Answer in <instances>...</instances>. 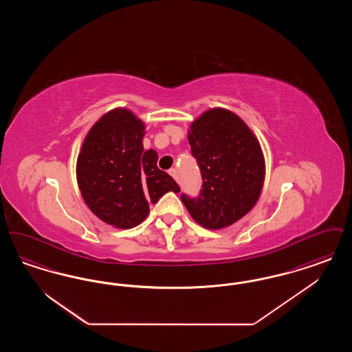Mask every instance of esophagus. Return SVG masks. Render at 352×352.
<instances>
[{"label": "esophagus", "mask_w": 352, "mask_h": 352, "mask_svg": "<svg viewBox=\"0 0 352 352\" xmlns=\"http://www.w3.org/2000/svg\"><path fill=\"white\" fill-rule=\"evenodd\" d=\"M168 174H170L175 181H178V170H177V168H170V170H168Z\"/></svg>", "instance_id": "esophagus-1"}]
</instances>
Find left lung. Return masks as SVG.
I'll return each mask as SVG.
<instances>
[{
	"label": "left lung",
	"mask_w": 352,
	"mask_h": 352,
	"mask_svg": "<svg viewBox=\"0 0 352 352\" xmlns=\"http://www.w3.org/2000/svg\"><path fill=\"white\" fill-rule=\"evenodd\" d=\"M187 138L203 184L198 198L184 194L181 199L201 227L226 228L245 217L260 198L265 178L260 142L241 118L224 108L201 113Z\"/></svg>",
	"instance_id": "left-lung-1"
}]
</instances>
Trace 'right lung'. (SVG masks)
<instances>
[{"label": "right lung", "mask_w": 352, "mask_h": 352, "mask_svg": "<svg viewBox=\"0 0 352 352\" xmlns=\"http://www.w3.org/2000/svg\"><path fill=\"white\" fill-rule=\"evenodd\" d=\"M145 124L126 108L101 116L84 138L76 179L88 208L107 224L128 230L142 223L149 204L181 188L157 166L155 151H144Z\"/></svg>", "instance_id": "add662e5"}]
</instances>
